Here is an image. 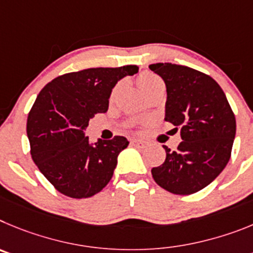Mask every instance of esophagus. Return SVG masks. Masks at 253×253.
Returning <instances> with one entry per match:
<instances>
[{"instance_id": "34e87169", "label": "esophagus", "mask_w": 253, "mask_h": 253, "mask_svg": "<svg viewBox=\"0 0 253 253\" xmlns=\"http://www.w3.org/2000/svg\"><path fill=\"white\" fill-rule=\"evenodd\" d=\"M131 143L132 145H138V146H142L143 143H145V141L140 140V138H132Z\"/></svg>"}]
</instances>
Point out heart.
<instances>
[{
  "label": "heart",
  "instance_id": "b5f03b06",
  "mask_svg": "<svg viewBox=\"0 0 253 253\" xmlns=\"http://www.w3.org/2000/svg\"><path fill=\"white\" fill-rule=\"evenodd\" d=\"M137 83L140 85V88L142 89V92L146 94L150 89L155 87V85H158V84L163 83L160 78L158 76H155V74H151V73H142L140 74L137 78ZM116 89H113V93H115Z\"/></svg>",
  "mask_w": 253,
  "mask_h": 253
}]
</instances>
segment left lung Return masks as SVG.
Segmentation results:
<instances>
[{
  "mask_svg": "<svg viewBox=\"0 0 253 253\" xmlns=\"http://www.w3.org/2000/svg\"><path fill=\"white\" fill-rule=\"evenodd\" d=\"M150 69L166 85L165 121L180 128L175 151L164 145L166 159L151 174L172 194L189 195L214 180L231 158L236 117L219 84L204 73L184 65L156 63Z\"/></svg>",
  "mask_w": 253,
  "mask_h": 253,
  "instance_id": "left-lung-1",
  "label": "left lung"
}]
</instances>
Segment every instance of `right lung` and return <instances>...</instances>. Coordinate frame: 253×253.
<instances>
[{"label":"right lung","mask_w":253,"mask_h":253,"mask_svg":"<svg viewBox=\"0 0 253 253\" xmlns=\"http://www.w3.org/2000/svg\"><path fill=\"white\" fill-rule=\"evenodd\" d=\"M137 72V65H125L67 73L36 97L26 125L31 158L61 194L89 198L110 183L118 154L128 141L115 136L90 143L84 129L94 115L107 112L116 83Z\"/></svg>","instance_id":"obj_1"}]
</instances>
